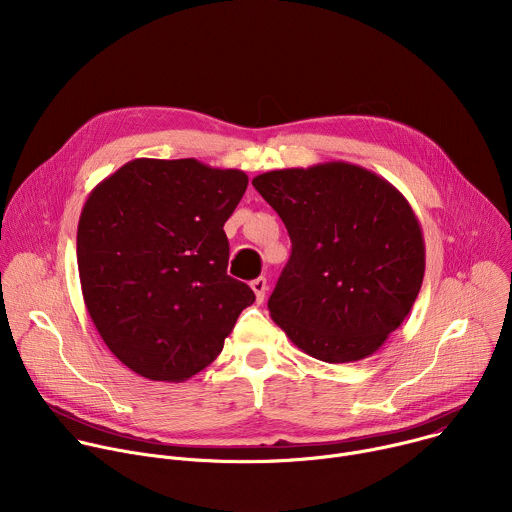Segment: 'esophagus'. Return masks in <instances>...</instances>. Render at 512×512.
<instances>
[{"mask_svg":"<svg viewBox=\"0 0 512 512\" xmlns=\"http://www.w3.org/2000/svg\"><path fill=\"white\" fill-rule=\"evenodd\" d=\"M251 289L255 291L257 304H263L265 294H267V279H265V277H257V279H253V281H251Z\"/></svg>","mask_w":512,"mask_h":512,"instance_id":"obj_1","label":"esophagus"}]
</instances>
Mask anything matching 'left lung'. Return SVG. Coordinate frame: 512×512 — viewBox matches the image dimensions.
I'll return each instance as SVG.
<instances>
[{"label": "left lung", "instance_id": "obj_1", "mask_svg": "<svg viewBox=\"0 0 512 512\" xmlns=\"http://www.w3.org/2000/svg\"><path fill=\"white\" fill-rule=\"evenodd\" d=\"M291 239L269 316L306 354L356 362L411 312L425 273L421 225L407 198L348 162L253 178Z\"/></svg>", "mask_w": 512, "mask_h": 512}]
</instances>
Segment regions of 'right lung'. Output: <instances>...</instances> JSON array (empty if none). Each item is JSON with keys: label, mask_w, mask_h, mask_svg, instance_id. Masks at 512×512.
Instances as JSON below:
<instances>
[{"label": "right lung", "mask_w": 512, "mask_h": 512, "mask_svg": "<svg viewBox=\"0 0 512 512\" xmlns=\"http://www.w3.org/2000/svg\"><path fill=\"white\" fill-rule=\"evenodd\" d=\"M243 170L137 158L89 194L77 231L85 306L107 348L150 381L182 383L221 354L253 289L227 275Z\"/></svg>", "instance_id": "obj_1"}]
</instances>
